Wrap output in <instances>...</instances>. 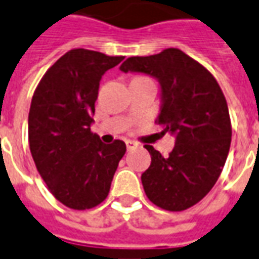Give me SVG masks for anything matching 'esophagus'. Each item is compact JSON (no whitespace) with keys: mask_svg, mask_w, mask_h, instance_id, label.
Returning <instances> with one entry per match:
<instances>
[{"mask_svg":"<svg viewBox=\"0 0 259 259\" xmlns=\"http://www.w3.org/2000/svg\"><path fill=\"white\" fill-rule=\"evenodd\" d=\"M125 144H126V150H128V151L134 150V148L137 147V144H135V142H133V141H125Z\"/></svg>","mask_w":259,"mask_h":259,"instance_id":"esophagus-1","label":"esophagus"}]
</instances>
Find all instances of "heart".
I'll return each instance as SVG.
<instances>
[{
	"instance_id": "b5f03b06",
	"label": "heart",
	"mask_w": 259,
	"mask_h": 259,
	"mask_svg": "<svg viewBox=\"0 0 259 259\" xmlns=\"http://www.w3.org/2000/svg\"><path fill=\"white\" fill-rule=\"evenodd\" d=\"M140 78H145V77H135L134 79H140Z\"/></svg>"
}]
</instances>
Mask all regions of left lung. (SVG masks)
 I'll return each mask as SVG.
<instances>
[{"label":"left lung","mask_w":259,"mask_h":259,"mask_svg":"<svg viewBox=\"0 0 259 259\" xmlns=\"http://www.w3.org/2000/svg\"><path fill=\"white\" fill-rule=\"evenodd\" d=\"M121 71L157 78L162 88L157 124L161 134L175 135L166 157L145 145L151 165L141 175L144 191L162 209H188L212 190L228 157L232 126L223 90L204 65L178 48L130 57Z\"/></svg>","instance_id":"left-lung-1"}]
</instances>
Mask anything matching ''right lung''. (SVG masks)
Segmentation results:
<instances>
[{
	"label": "right lung",
	"mask_w": 259,
	"mask_h": 259,
	"mask_svg": "<svg viewBox=\"0 0 259 259\" xmlns=\"http://www.w3.org/2000/svg\"><path fill=\"white\" fill-rule=\"evenodd\" d=\"M122 60L74 48L48 68L32 95L31 155L50 192L71 209H91L108 197L125 154L124 142L104 144L90 128L101 77Z\"/></svg>",
	"instance_id": "1"
}]
</instances>
